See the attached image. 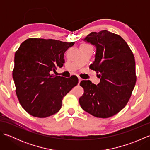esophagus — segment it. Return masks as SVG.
<instances>
[{"label": "esophagus", "instance_id": "esophagus-1", "mask_svg": "<svg viewBox=\"0 0 150 150\" xmlns=\"http://www.w3.org/2000/svg\"><path fill=\"white\" fill-rule=\"evenodd\" d=\"M82 79L81 77H79V84H80V82L82 81Z\"/></svg>", "mask_w": 150, "mask_h": 150}]
</instances>
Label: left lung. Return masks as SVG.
<instances>
[{"instance_id": "1", "label": "left lung", "mask_w": 150, "mask_h": 150, "mask_svg": "<svg viewBox=\"0 0 150 150\" xmlns=\"http://www.w3.org/2000/svg\"><path fill=\"white\" fill-rule=\"evenodd\" d=\"M96 48L90 68L99 73L100 83L82 81L84 94L79 104L85 111L99 118L112 117L129 101L136 83L134 55L120 36L107 30L91 32L84 39Z\"/></svg>"}]
</instances>
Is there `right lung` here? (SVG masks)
Instances as JSON below:
<instances>
[{"mask_svg": "<svg viewBox=\"0 0 150 150\" xmlns=\"http://www.w3.org/2000/svg\"><path fill=\"white\" fill-rule=\"evenodd\" d=\"M74 44L30 38L15 52L13 78L16 94L31 115L44 118L55 114L61 108L63 97L77 85L75 75L64 78L52 74L62 67L65 52Z\"/></svg>", "mask_w": 150, "mask_h": 150, "instance_id": "add662e5", "label": "right lung"}]
</instances>
